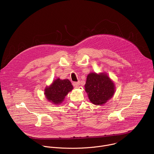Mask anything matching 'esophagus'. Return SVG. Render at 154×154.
Instances as JSON below:
<instances>
[{"mask_svg":"<svg viewBox=\"0 0 154 154\" xmlns=\"http://www.w3.org/2000/svg\"><path fill=\"white\" fill-rule=\"evenodd\" d=\"M72 85L75 88H77L79 87V85H80V82H73L72 83Z\"/></svg>","mask_w":154,"mask_h":154,"instance_id":"obj_1","label":"esophagus"}]
</instances>
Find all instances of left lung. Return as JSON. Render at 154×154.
Instances as JSON below:
<instances>
[{
	"instance_id": "obj_1",
	"label": "left lung",
	"mask_w": 154,
	"mask_h": 154,
	"mask_svg": "<svg viewBox=\"0 0 154 154\" xmlns=\"http://www.w3.org/2000/svg\"><path fill=\"white\" fill-rule=\"evenodd\" d=\"M114 82L105 72H91L87 76L85 90L90 102L96 105L105 104L115 93Z\"/></svg>"
}]
</instances>
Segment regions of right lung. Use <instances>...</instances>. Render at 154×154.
<instances>
[{"label": "right lung", "instance_id": "add662e5", "mask_svg": "<svg viewBox=\"0 0 154 154\" xmlns=\"http://www.w3.org/2000/svg\"><path fill=\"white\" fill-rule=\"evenodd\" d=\"M72 89L73 86L69 80L58 78L45 88V95L49 102L55 105H60Z\"/></svg>", "mask_w": 154, "mask_h": 154}]
</instances>
